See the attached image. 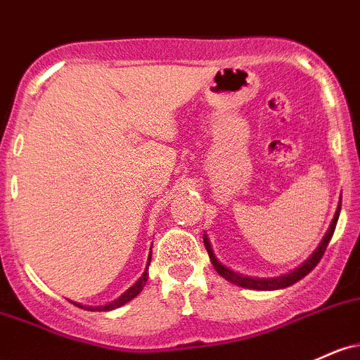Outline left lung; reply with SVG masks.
Returning a JSON list of instances; mask_svg holds the SVG:
<instances>
[{
	"mask_svg": "<svg viewBox=\"0 0 360 360\" xmlns=\"http://www.w3.org/2000/svg\"><path fill=\"white\" fill-rule=\"evenodd\" d=\"M340 208H342V205H338V210H337V213H335L333 222H331L330 229H328V232H326V236L323 238L321 244L318 246V250L313 252V256H311V258L307 259V262L304 263L302 266H299L295 271H292V274H289V275L278 276V278H251V276H243V275L236 274V271L225 268L224 264L215 258V255H213L212 246H210V243H208L207 236H203V243H205V248H207V251H208V256H210V262L213 264V268L219 271L220 276H224L225 280H229V282L236 283V285H239V287H244V289H256V290L283 289V287H289V285H292V283L299 282V280L304 278V276L309 274V271H313L316 264L319 263V259L323 258V255H325V251L328 248V243L331 240V236H333L335 227H337L338 215H340Z\"/></svg>",
	"mask_w": 360,
	"mask_h": 360,
	"instance_id": "8db88e82",
	"label": "left lung"
}]
</instances>
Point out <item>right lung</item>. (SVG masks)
Returning <instances> with one entry per match:
<instances>
[{
  "label": "right lung",
  "instance_id": "add662e5",
  "mask_svg": "<svg viewBox=\"0 0 360 360\" xmlns=\"http://www.w3.org/2000/svg\"><path fill=\"white\" fill-rule=\"evenodd\" d=\"M150 259H152V251H150L147 266L150 264ZM147 280H148V274H147V270H145L143 275L140 276V280H138L135 285L129 287V289L126 290L120 299H116V301H112L110 304H105V306H102V307H85V306H82V304H77V302H73V304H75V306H78V307H85V309H89V311H110V309H116V307H120V306H122V304H126V302L131 301V299H135L136 295L140 294L141 290H143V287H145V283H147Z\"/></svg>",
  "mask_w": 360,
  "mask_h": 360
}]
</instances>
